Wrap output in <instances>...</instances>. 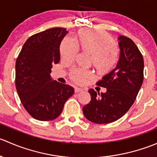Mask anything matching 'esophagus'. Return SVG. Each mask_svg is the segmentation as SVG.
<instances>
[{
  "label": "esophagus",
  "instance_id": "34e87169",
  "mask_svg": "<svg viewBox=\"0 0 157 157\" xmlns=\"http://www.w3.org/2000/svg\"><path fill=\"white\" fill-rule=\"evenodd\" d=\"M74 90H75V93H80V92L83 91V89L79 88V87H75Z\"/></svg>",
  "mask_w": 157,
  "mask_h": 157
}]
</instances>
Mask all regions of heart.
Here are the masks:
<instances>
[{
	"label": "heart",
	"mask_w": 157,
	"mask_h": 157,
	"mask_svg": "<svg viewBox=\"0 0 157 157\" xmlns=\"http://www.w3.org/2000/svg\"><path fill=\"white\" fill-rule=\"evenodd\" d=\"M77 45L91 54L93 65L102 74L113 68L118 59V49L114 45L113 39L105 32L80 30L77 34L76 42L70 37L64 38L60 47L61 58L65 61H72L78 52ZM91 76L92 73L89 70L74 68L71 72L72 79L77 83H83Z\"/></svg>",
	"instance_id": "heart-1"
}]
</instances>
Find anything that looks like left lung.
Here are the masks:
<instances>
[{"mask_svg":"<svg viewBox=\"0 0 157 157\" xmlns=\"http://www.w3.org/2000/svg\"><path fill=\"white\" fill-rule=\"evenodd\" d=\"M118 40L120 56L116 67L96 83L106 88V92L100 96L90 89L91 100L83 108L86 119L96 124H109L121 118L133 105L143 83L141 53L129 38L120 36Z\"/></svg>","mask_w":157,"mask_h":157,"instance_id":"left-lung-1","label":"left lung"}]
</instances>
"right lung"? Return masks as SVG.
Returning <instances> with one entry per match:
<instances>
[{
    "label": "right lung",
    "mask_w": 157,
    "mask_h": 157,
    "mask_svg": "<svg viewBox=\"0 0 157 157\" xmlns=\"http://www.w3.org/2000/svg\"><path fill=\"white\" fill-rule=\"evenodd\" d=\"M67 33L58 27L33 35L24 43L16 61L18 96L28 113L39 121L58 118L74 93L72 86L53 80L50 75L52 64L60 61V45Z\"/></svg>",
    "instance_id": "add662e5"
}]
</instances>
